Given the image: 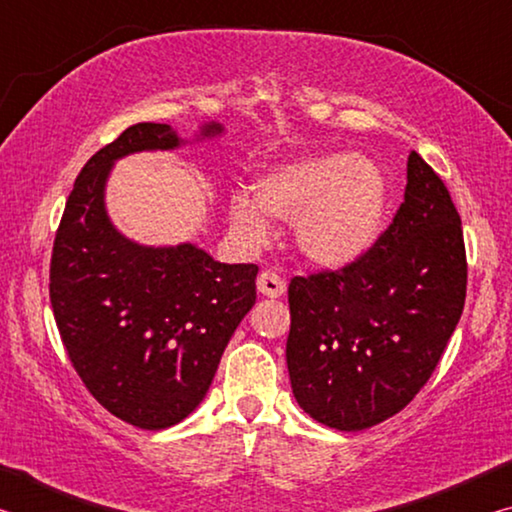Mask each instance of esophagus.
Wrapping results in <instances>:
<instances>
[{
  "instance_id": "34e87169",
  "label": "esophagus",
  "mask_w": 512,
  "mask_h": 512,
  "mask_svg": "<svg viewBox=\"0 0 512 512\" xmlns=\"http://www.w3.org/2000/svg\"><path fill=\"white\" fill-rule=\"evenodd\" d=\"M257 289L266 298H280L282 293L287 291V282H284L275 271H264L257 277Z\"/></svg>"
}]
</instances>
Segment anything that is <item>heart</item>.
<instances>
[{"label": "heart", "mask_w": 512, "mask_h": 512, "mask_svg": "<svg viewBox=\"0 0 512 512\" xmlns=\"http://www.w3.org/2000/svg\"><path fill=\"white\" fill-rule=\"evenodd\" d=\"M386 212V183L366 158L348 153L302 155L264 169L253 196L235 192L228 201L232 228L262 241L275 221H293L298 250L311 264L341 268L375 244Z\"/></svg>", "instance_id": "b5f03b06"}]
</instances>
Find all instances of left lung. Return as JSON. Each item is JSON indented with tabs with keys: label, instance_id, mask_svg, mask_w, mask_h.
<instances>
[{
	"label": "left lung",
	"instance_id": "8db88e82",
	"mask_svg": "<svg viewBox=\"0 0 512 512\" xmlns=\"http://www.w3.org/2000/svg\"><path fill=\"white\" fill-rule=\"evenodd\" d=\"M465 289L461 216L411 151L404 203L368 253L289 284L287 366L298 404L339 431L400 413L443 357Z\"/></svg>",
	"mask_w": 512,
	"mask_h": 512
}]
</instances>
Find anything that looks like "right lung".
I'll list each match as a JSON object with an SVG mask.
<instances>
[{
	"label": "right lung",
	"mask_w": 512,
	"mask_h": 512,
	"mask_svg": "<svg viewBox=\"0 0 512 512\" xmlns=\"http://www.w3.org/2000/svg\"><path fill=\"white\" fill-rule=\"evenodd\" d=\"M219 124L203 126L216 135ZM167 124H135L85 162L67 198L49 266L60 339L103 409L158 431L185 420L210 388L221 354L255 305L257 264H221L196 248L140 246L103 205L115 160L176 149Z\"/></svg>",
	"instance_id": "obj_1"
}]
</instances>
